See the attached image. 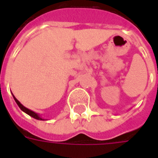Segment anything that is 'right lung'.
I'll return each instance as SVG.
<instances>
[{"label": "right lung", "mask_w": 158, "mask_h": 158, "mask_svg": "<svg viewBox=\"0 0 158 158\" xmlns=\"http://www.w3.org/2000/svg\"><path fill=\"white\" fill-rule=\"evenodd\" d=\"M12 96H13V98H14V100H15L16 103L18 104V106L20 107V109L22 110L23 112H24L25 113H27L28 115H29L30 117H32V118H34L35 119H38V120H46V119L45 118H42L40 116L38 113H35V112H33V111H31V110H29V108H27V107H25L24 106H23L22 104L20 103V102H19V100H17V98H16L15 96L12 95Z\"/></svg>", "instance_id": "1"}]
</instances>
